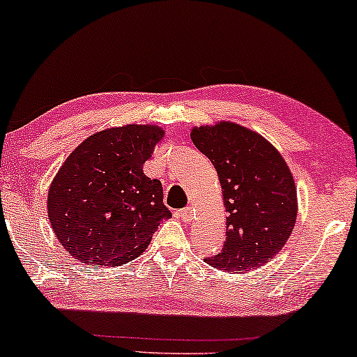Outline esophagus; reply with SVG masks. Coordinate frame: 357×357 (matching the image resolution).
Listing matches in <instances>:
<instances>
[{
	"instance_id": "obj_1",
	"label": "esophagus",
	"mask_w": 357,
	"mask_h": 357,
	"mask_svg": "<svg viewBox=\"0 0 357 357\" xmlns=\"http://www.w3.org/2000/svg\"><path fill=\"white\" fill-rule=\"evenodd\" d=\"M178 214H180V218H182L185 222H190V221H192V219H193V209L190 208V206L180 209Z\"/></svg>"
}]
</instances>
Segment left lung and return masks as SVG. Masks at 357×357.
<instances>
[{"label":"left lung","instance_id":"left-lung-1","mask_svg":"<svg viewBox=\"0 0 357 357\" xmlns=\"http://www.w3.org/2000/svg\"><path fill=\"white\" fill-rule=\"evenodd\" d=\"M192 141L218 170L226 241L206 263L247 273L284 247L297 218V192L286 160L270 141L234 121L195 126Z\"/></svg>","mask_w":357,"mask_h":357}]
</instances>
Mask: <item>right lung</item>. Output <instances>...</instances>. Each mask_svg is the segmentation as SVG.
<instances>
[{
	"mask_svg": "<svg viewBox=\"0 0 357 357\" xmlns=\"http://www.w3.org/2000/svg\"><path fill=\"white\" fill-rule=\"evenodd\" d=\"M155 125L107 128L82 141L48 188L47 211L66 252L92 266L125 265L146 250L162 219V185L143 164L164 138Z\"/></svg>",
	"mask_w": 357,
	"mask_h": 357,
	"instance_id": "obj_1",
	"label": "right lung"
}]
</instances>
